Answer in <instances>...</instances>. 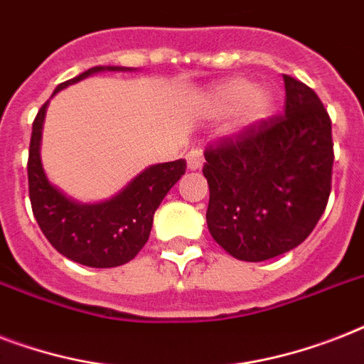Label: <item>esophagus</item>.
Segmentation results:
<instances>
[{
  "label": "esophagus",
  "instance_id": "obj_1",
  "mask_svg": "<svg viewBox=\"0 0 364 364\" xmlns=\"http://www.w3.org/2000/svg\"><path fill=\"white\" fill-rule=\"evenodd\" d=\"M187 166H188V170H200V168L204 166L202 151H198V149H191L187 154Z\"/></svg>",
  "mask_w": 364,
  "mask_h": 364
}]
</instances>
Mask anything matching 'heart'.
<instances>
[{"label":"heart","instance_id":"b5f03b06","mask_svg":"<svg viewBox=\"0 0 364 364\" xmlns=\"http://www.w3.org/2000/svg\"><path fill=\"white\" fill-rule=\"evenodd\" d=\"M274 109V96L266 88L255 87L247 79H230L217 85L205 96V111L211 119L230 117L228 132L234 136L253 130Z\"/></svg>","mask_w":364,"mask_h":364}]
</instances>
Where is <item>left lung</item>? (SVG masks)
<instances>
[{"instance_id": "obj_1", "label": "left lung", "mask_w": 364, "mask_h": 364, "mask_svg": "<svg viewBox=\"0 0 364 364\" xmlns=\"http://www.w3.org/2000/svg\"><path fill=\"white\" fill-rule=\"evenodd\" d=\"M285 115L205 149V221L234 259L260 262L304 242L331 194L333 136L321 100L283 75Z\"/></svg>"}]
</instances>
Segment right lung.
Segmentation results:
<instances>
[{
  "label": "right lung",
  "instance_id": "right-lung-1",
  "mask_svg": "<svg viewBox=\"0 0 364 364\" xmlns=\"http://www.w3.org/2000/svg\"><path fill=\"white\" fill-rule=\"evenodd\" d=\"M102 71H132V68L96 65L58 85L53 96ZM48 102L39 109L31 126L28 159V185L36 221L53 247L79 264L90 268L126 264L147 243L154 211L168 191L181 179L187 162L179 159L149 166L115 196L94 204L79 202L48 181L43 168L41 137Z\"/></svg>",
  "mask_w": 364,
  "mask_h": 364
}]
</instances>
